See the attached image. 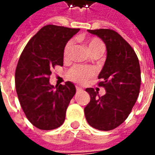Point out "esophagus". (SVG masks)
<instances>
[{
    "label": "esophagus",
    "instance_id": "obj_1",
    "mask_svg": "<svg viewBox=\"0 0 155 155\" xmlns=\"http://www.w3.org/2000/svg\"><path fill=\"white\" fill-rule=\"evenodd\" d=\"M76 90H77V92L82 91V88H80V87H78V86H76Z\"/></svg>",
    "mask_w": 155,
    "mask_h": 155
}]
</instances>
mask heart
<instances>
[{
  "mask_svg": "<svg viewBox=\"0 0 155 155\" xmlns=\"http://www.w3.org/2000/svg\"><path fill=\"white\" fill-rule=\"evenodd\" d=\"M87 46L92 55H101L104 50L103 42L98 38H90L87 40ZM74 46V41L69 40L64 47L63 56L65 59L71 57V51ZM94 76V71L91 67H84L81 65H74L67 71V77L71 81L78 84H84Z\"/></svg>",
  "mask_w": 155,
  "mask_h": 155,
  "instance_id": "heart-1",
  "label": "heart"
}]
</instances>
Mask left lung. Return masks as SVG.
Listing matches in <instances>:
<instances>
[{
  "label": "left lung",
  "mask_w": 155,
  "mask_h": 155,
  "mask_svg": "<svg viewBox=\"0 0 155 155\" xmlns=\"http://www.w3.org/2000/svg\"><path fill=\"white\" fill-rule=\"evenodd\" d=\"M88 31L100 37L106 45L107 57L98 77L101 79L98 85L106 93L100 97L94 88H86L90 101L84 114L92 127L110 131L124 122L137 100L140 65L134 50L117 32L108 28Z\"/></svg>",
  "instance_id": "8db88e82"
}]
</instances>
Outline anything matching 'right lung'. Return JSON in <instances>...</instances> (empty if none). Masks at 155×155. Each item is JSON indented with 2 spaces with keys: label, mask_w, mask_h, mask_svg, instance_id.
<instances>
[{
  "label": "right lung",
  "mask_w": 155,
  "mask_h": 155,
  "mask_svg": "<svg viewBox=\"0 0 155 155\" xmlns=\"http://www.w3.org/2000/svg\"><path fill=\"white\" fill-rule=\"evenodd\" d=\"M79 28L46 25L34 35L23 49L15 72V85L28 120L40 130H53L63 124L67 106L76 93L74 84L66 82L54 88L51 70L63 66L67 41Z\"/></svg>",
  "instance_id": "1"
}]
</instances>
